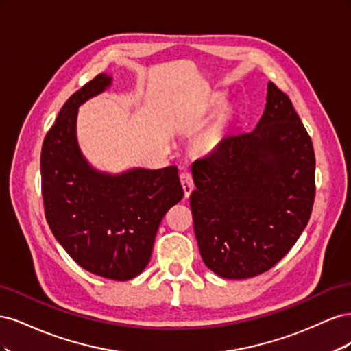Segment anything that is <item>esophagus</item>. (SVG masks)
<instances>
[{"label":"esophagus","instance_id":"esophagus-1","mask_svg":"<svg viewBox=\"0 0 351 351\" xmlns=\"http://www.w3.org/2000/svg\"><path fill=\"white\" fill-rule=\"evenodd\" d=\"M180 183H182V187H183V190H184V196L189 197L190 193H192L193 189H195L192 174L187 173V171L180 174Z\"/></svg>","mask_w":351,"mask_h":351}]
</instances>
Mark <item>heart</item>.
Listing matches in <instances>:
<instances>
[{"label": "heart", "instance_id": "1", "mask_svg": "<svg viewBox=\"0 0 351 351\" xmlns=\"http://www.w3.org/2000/svg\"><path fill=\"white\" fill-rule=\"evenodd\" d=\"M214 104L215 105H221L222 101L221 99H215ZM218 136H219V127H214V129H210L208 133H205L204 136L200 137L199 145L202 147H209L212 145H215V142L218 141Z\"/></svg>", "mask_w": 351, "mask_h": 351}]
</instances>
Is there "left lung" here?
Instances as JSON below:
<instances>
[{
	"label": "left lung",
	"mask_w": 351,
	"mask_h": 351,
	"mask_svg": "<svg viewBox=\"0 0 351 351\" xmlns=\"http://www.w3.org/2000/svg\"><path fill=\"white\" fill-rule=\"evenodd\" d=\"M195 234L206 267L227 280L267 272L294 246L315 200V152L290 98L272 82L249 133L226 136L192 165Z\"/></svg>",
	"instance_id": "1"
}]
</instances>
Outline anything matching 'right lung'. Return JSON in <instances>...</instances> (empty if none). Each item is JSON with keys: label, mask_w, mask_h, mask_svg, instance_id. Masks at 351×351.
Listing matches in <instances>:
<instances>
[{"label": "right lung", "mask_w": 351, "mask_h": 351, "mask_svg": "<svg viewBox=\"0 0 351 351\" xmlns=\"http://www.w3.org/2000/svg\"><path fill=\"white\" fill-rule=\"evenodd\" d=\"M111 83L101 73L62 105L42 145V197L52 234L74 262L99 277L127 281L149 263L158 227L184 193L176 165L110 174L82 154L79 107Z\"/></svg>", "instance_id": "1"}]
</instances>
